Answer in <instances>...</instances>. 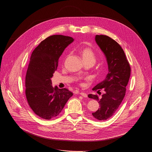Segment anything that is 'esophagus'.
I'll list each match as a JSON object with an SVG mask.
<instances>
[{
  "label": "esophagus",
  "mask_w": 152,
  "mask_h": 152,
  "mask_svg": "<svg viewBox=\"0 0 152 152\" xmlns=\"http://www.w3.org/2000/svg\"><path fill=\"white\" fill-rule=\"evenodd\" d=\"M80 94L82 96H83V97H87L88 96V95H87V94H86V93H84V92H80Z\"/></svg>",
  "instance_id": "1"
}]
</instances>
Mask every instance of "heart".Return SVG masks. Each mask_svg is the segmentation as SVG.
Returning a JSON list of instances; mask_svg holds the SVG:
<instances>
[{"instance_id": "heart-1", "label": "heart", "mask_w": 152, "mask_h": 152, "mask_svg": "<svg viewBox=\"0 0 152 152\" xmlns=\"http://www.w3.org/2000/svg\"><path fill=\"white\" fill-rule=\"evenodd\" d=\"M80 54L84 62H91L94 64L96 60V56L93 50L88 47H85L80 50Z\"/></svg>"}]
</instances>
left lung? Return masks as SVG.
I'll return each mask as SVG.
<instances>
[{"instance_id":"left-lung-1","label":"left lung","mask_w":152,"mask_h":152,"mask_svg":"<svg viewBox=\"0 0 152 152\" xmlns=\"http://www.w3.org/2000/svg\"><path fill=\"white\" fill-rule=\"evenodd\" d=\"M95 39L106 58L109 72L106 79L92 89L99 94L103 89L102 96L91 94L88 96L97 100L99 104V108L92 113V116L99 121H106L115 113L125 95L131 67L123 49L115 40L106 35H96Z\"/></svg>"}]
</instances>
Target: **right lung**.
Returning <instances> with one entry per match:
<instances>
[{"instance_id": "obj_1", "label": "right lung", "mask_w": 152, "mask_h": 152, "mask_svg": "<svg viewBox=\"0 0 152 152\" xmlns=\"http://www.w3.org/2000/svg\"><path fill=\"white\" fill-rule=\"evenodd\" d=\"M74 39L53 35L42 41L33 51L26 76V95L34 113L44 119L58 116L73 93L52 86L51 77L65 48Z\"/></svg>"}]
</instances>
